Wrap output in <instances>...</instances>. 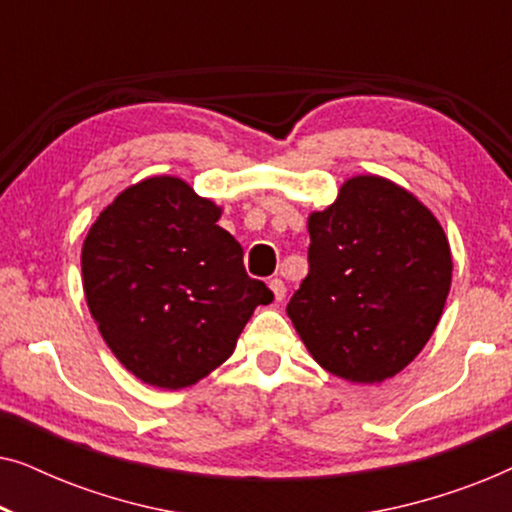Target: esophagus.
<instances>
[{"instance_id":"34e87169","label":"esophagus","mask_w":512,"mask_h":512,"mask_svg":"<svg viewBox=\"0 0 512 512\" xmlns=\"http://www.w3.org/2000/svg\"><path fill=\"white\" fill-rule=\"evenodd\" d=\"M268 286H270L272 296H275L277 303H279V300H284V296H286V286H284L282 279H279V277H272L270 282H268Z\"/></svg>"}]
</instances>
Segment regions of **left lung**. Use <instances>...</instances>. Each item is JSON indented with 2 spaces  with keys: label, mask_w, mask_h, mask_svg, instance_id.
Masks as SVG:
<instances>
[{
  "label": "left lung",
  "mask_w": 512,
  "mask_h": 512,
  "mask_svg": "<svg viewBox=\"0 0 512 512\" xmlns=\"http://www.w3.org/2000/svg\"><path fill=\"white\" fill-rule=\"evenodd\" d=\"M310 272L286 305L307 352L356 384L384 382L436 331L452 251L429 207L394 181L359 174L312 212Z\"/></svg>",
  "instance_id": "obj_1"
}]
</instances>
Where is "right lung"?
Masks as SVG:
<instances>
[{
    "label": "right lung",
    "mask_w": 512,
    "mask_h": 512,
    "mask_svg": "<svg viewBox=\"0 0 512 512\" xmlns=\"http://www.w3.org/2000/svg\"><path fill=\"white\" fill-rule=\"evenodd\" d=\"M219 219L221 207L163 174L118 193L83 240L88 310L144 384L184 389L207 377L235 352L256 307L272 303Z\"/></svg>",
    "instance_id": "add662e5"
}]
</instances>
